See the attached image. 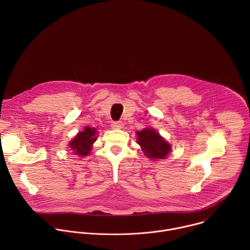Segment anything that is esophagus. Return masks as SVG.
I'll list each match as a JSON object with an SVG mask.
<instances>
[{
	"mask_svg": "<svg viewBox=\"0 0 250 250\" xmlns=\"http://www.w3.org/2000/svg\"><path fill=\"white\" fill-rule=\"evenodd\" d=\"M123 126H124V123L123 122L117 121V122H113L112 123V127L115 128V129H121V128H123Z\"/></svg>",
	"mask_w": 250,
	"mask_h": 250,
	"instance_id": "34e87169",
	"label": "esophagus"
}]
</instances>
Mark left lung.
<instances>
[{
	"label": "left lung",
	"instance_id": "8db88e82",
	"mask_svg": "<svg viewBox=\"0 0 250 250\" xmlns=\"http://www.w3.org/2000/svg\"><path fill=\"white\" fill-rule=\"evenodd\" d=\"M137 142L145 154L153 159H163L170 152V145L152 128L137 131Z\"/></svg>",
	"mask_w": 250,
	"mask_h": 250
}]
</instances>
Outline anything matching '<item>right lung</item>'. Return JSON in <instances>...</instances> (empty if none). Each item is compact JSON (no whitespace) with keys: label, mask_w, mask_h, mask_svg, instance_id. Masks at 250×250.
<instances>
[{"label":"right lung","mask_w":250,"mask_h":250,"mask_svg":"<svg viewBox=\"0 0 250 250\" xmlns=\"http://www.w3.org/2000/svg\"><path fill=\"white\" fill-rule=\"evenodd\" d=\"M96 132L95 128L86 126L83 131H80L73 140H71L69 144L71 149L75 154L87 155L92 148V144L96 140Z\"/></svg>","instance_id":"1"}]
</instances>
